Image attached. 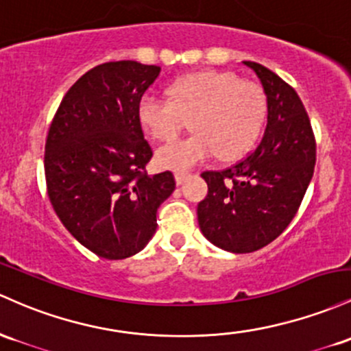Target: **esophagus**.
Segmentation results:
<instances>
[{
    "label": "esophagus",
    "mask_w": 351,
    "mask_h": 351,
    "mask_svg": "<svg viewBox=\"0 0 351 351\" xmlns=\"http://www.w3.org/2000/svg\"><path fill=\"white\" fill-rule=\"evenodd\" d=\"M188 176H190V173H186V171H176V173H175L176 184H183V183L188 180Z\"/></svg>",
    "instance_id": "1"
}]
</instances>
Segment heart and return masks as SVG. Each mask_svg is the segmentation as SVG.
<instances>
[{
	"label": "heart",
	"mask_w": 351,
	"mask_h": 351,
	"mask_svg": "<svg viewBox=\"0 0 351 351\" xmlns=\"http://www.w3.org/2000/svg\"><path fill=\"white\" fill-rule=\"evenodd\" d=\"M169 96L171 101L145 93L136 106L140 126L158 141L178 134L180 114H193L190 126L195 134L156 152V163L167 169H188L217 153L223 161L237 160L255 143L267 117L263 90L233 73H191L169 86Z\"/></svg>",
	"instance_id": "b5f03b06"
}]
</instances>
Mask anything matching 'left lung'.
Returning a JSON list of instances; mask_svg holds the SVG:
<instances>
[{
  "label": "left lung",
  "mask_w": 351,
  "mask_h": 351,
  "mask_svg": "<svg viewBox=\"0 0 351 351\" xmlns=\"http://www.w3.org/2000/svg\"><path fill=\"white\" fill-rule=\"evenodd\" d=\"M267 96V128L253 153L223 171H205L208 195L198 225L210 243L252 253L283 233L302 205L317 161V145L302 99L268 68L243 61Z\"/></svg>",
  "instance_id": "left-lung-1"
}]
</instances>
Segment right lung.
<instances>
[{
	"label": "right lung",
	"mask_w": 351,
	"mask_h": 351,
	"mask_svg": "<svg viewBox=\"0 0 351 351\" xmlns=\"http://www.w3.org/2000/svg\"><path fill=\"white\" fill-rule=\"evenodd\" d=\"M160 71L130 60L90 69L61 99L46 138L49 202L64 228L106 260L148 245L156 210L175 190L171 171H145L153 152L136 117Z\"/></svg>",
	"instance_id": "obj_1"
}]
</instances>
